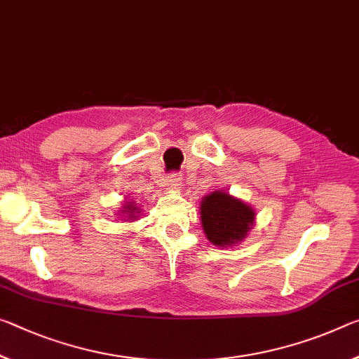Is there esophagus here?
<instances>
[{"label":"esophagus","instance_id":"esophagus-1","mask_svg":"<svg viewBox=\"0 0 359 359\" xmlns=\"http://www.w3.org/2000/svg\"><path fill=\"white\" fill-rule=\"evenodd\" d=\"M166 182H168L169 189H174V190H177V189H180L182 177H180V175H179L177 172H170V174L168 175V177H166Z\"/></svg>","mask_w":359,"mask_h":359}]
</instances>
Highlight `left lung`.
I'll use <instances>...</instances> for the list:
<instances>
[{
  "mask_svg": "<svg viewBox=\"0 0 359 359\" xmlns=\"http://www.w3.org/2000/svg\"><path fill=\"white\" fill-rule=\"evenodd\" d=\"M201 224L208 240L214 246H235L248 236L255 220V210L249 204L229 195L212 191L201 201Z\"/></svg>",
  "mask_w": 359,
  "mask_h": 359,
  "instance_id": "1",
  "label": "left lung"
}]
</instances>
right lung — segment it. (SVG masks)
Segmentation results:
<instances>
[{
    "label": "right lung",
    "instance_id": "1",
    "mask_svg": "<svg viewBox=\"0 0 359 359\" xmlns=\"http://www.w3.org/2000/svg\"><path fill=\"white\" fill-rule=\"evenodd\" d=\"M119 212L123 214L124 219H128L129 222H133V220H137V217H139L137 214L140 212V208L135 206L134 201H128V203L123 206V209L119 210Z\"/></svg>",
    "mask_w": 359,
    "mask_h": 359
}]
</instances>
